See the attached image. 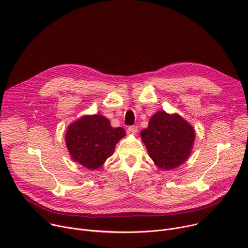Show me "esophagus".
Wrapping results in <instances>:
<instances>
[{
	"label": "esophagus",
	"instance_id": "34e87169",
	"mask_svg": "<svg viewBox=\"0 0 248 248\" xmlns=\"http://www.w3.org/2000/svg\"><path fill=\"white\" fill-rule=\"evenodd\" d=\"M137 130H138V126L137 125H130L128 126L127 128V131L132 133V134H136L137 133Z\"/></svg>",
	"mask_w": 248,
	"mask_h": 248
}]
</instances>
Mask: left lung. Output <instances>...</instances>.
<instances>
[{
	"label": "left lung",
	"instance_id": "obj_1",
	"mask_svg": "<svg viewBox=\"0 0 248 248\" xmlns=\"http://www.w3.org/2000/svg\"><path fill=\"white\" fill-rule=\"evenodd\" d=\"M143 143L155 165L169 170L184 164L189 157L195 132L190 124L180 115L157 112L148 127L141 130Z\"/></svg>",
	"mask_w": 248,
	"mask_h": 248
}]
</instances>
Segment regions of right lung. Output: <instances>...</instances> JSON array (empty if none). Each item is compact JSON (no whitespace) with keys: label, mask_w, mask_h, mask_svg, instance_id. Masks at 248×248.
I'll list each match as a JSON object with an SVG mask.
<instances>
[{"label":"right lung","mask_w":248,"mask_h":248,"mask_svg":"<svg viewBox=\"0 0 248 248\" xmlns=\"http://www.w3.org/2000/svg\"><path fill=\"white\" fill-rule=\"evenodd\" d=\"M124 136V129L111 126L107 118L84 116L68 125L65 144L73 160L89 170H96L113 155L116 144Z\"/></svg>","instance_id":"right-lung-1"}]
</instances>
